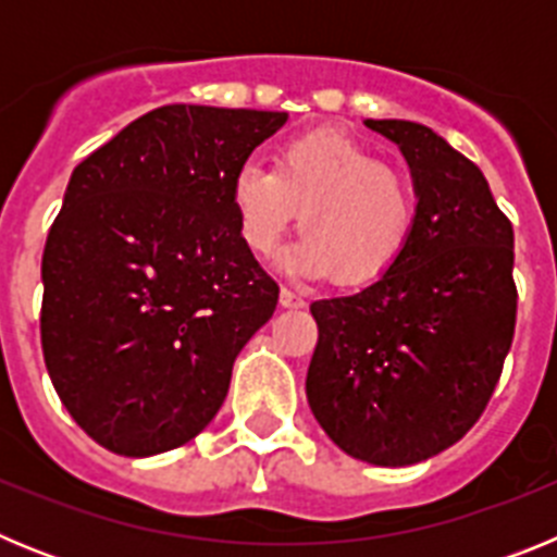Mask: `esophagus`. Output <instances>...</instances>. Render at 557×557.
I'll use <instances>...</instances> for the list:
<instances>
[{"instance_id":"obj_1","label":"esophagus","mask_w":557,"mask_h":557,"mask_svg":"<svg viewBox=\"0 0 557 557\" xmlns=\"http://www.w3.org/2000/svg\"><path fill=\"white\" fill-rule=\"evenodd\" d=\"M278 304H282L284 309H301L304 307V298L298 293H293V289L282 287V293H278Z\"/></svg>"}]
</instances>
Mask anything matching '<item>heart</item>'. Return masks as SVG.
Returning <instances> with one entry per match:
<instances>
[{"label":"heart","instance_id":"1","mask_svg":"<svg viewBox=\"0 0 557 557\" xmlns=\"http://www.w3.org/2000/svg\"><path fill=\"white\" fill-rule=\"evenodd\" d=\"M231 211L245 248L270 256L298 211L301 239L284 268L337 287H366L391 273L416 228L410 181L376 152L332 131L278 145L273 170L245 164L231 181Z\"/></svg>","mask_w":557,"mask_h":557}]
</instances>
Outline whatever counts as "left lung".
<instances>
[{
    "mask_svg": "<svg viewBox=\"0 0 557 557\" xmlns=\"http://www.w3.org/2000/svg\"><path fill=\"white\" fill-rule=\"evenodd\" d=\"M396 141L416 228L391 273L314 301L307 398L346 455L412 466L457 444L488 405L513 343V225L474 161L426 125L366 120Z\"/></svg>",
    "mask_w": 557,
    "mask_h": 557,
    "instance_id": "obj_1",
    "label": "left lung"
}]
</instances>
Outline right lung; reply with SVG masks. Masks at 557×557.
<instances>
[{"mask_svg":"<svg viewBox=\"0 0 557 557\" xmlns=\"http://www.w3.org/2000/svg\"><path fill=\"white\" fill-rule=\"evenodd\" d=\"M287 113L164 106L75 166L41 259V346L69 416L108 451L178 449L223 407L278 284L231 181Z\"/></svg>","mask_w":557,"mask_h":557,"instance_id":"obj_1","label":"right lung"}]
</instances>
